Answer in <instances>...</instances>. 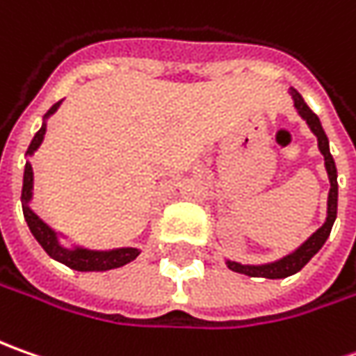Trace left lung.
<instances>
[{
    "mask_svg": "<svg viewBox=\"0 0 356 356\" xmlns=\"http://www.w3.org/2000/svg\"><path fill=\"white\" fill-rule=\"evenodd\" d=\"M291 95H293V103L297 113L301 117L307 120L309 129L313 130V134L317 136V143H319V150L325 156V168H327V174H329V182H331V190H329V200H327V220L311 238L301 243L293 253L281 257L273 264H266V266H241L238 261H226L227 267L232 271H238V273H243V275H250V277H267V280H281V277H289L297 273L299 269L307 266V261L319 252L323 248V243L327 241L329 234H331V227L335 224L337 218V196H339V186H337V168H335V160L329 152V140H327V134L321 127V120L319 117L311 111L307 106V103L303 101V97L297 92L295 89H291Z\"/></svg>",
    "mask_w": 356,
    "mask_h": 356,
    "instance_id": "obj_1",
    "label": "left lung"
}]
</instances>
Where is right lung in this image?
<instances>
[{"instance_id": "1", "label": "right lung", "mask_w": 356, "mask_h": 356, "mask_svg": "<svg viewBox=\"0 0 356 356\" xmlns=\"http://www.w3.org/2000/svg\"><path fill=\"white\" fill-rule=\"evenodd\" d=\"M59 103H55L47 111V115H53L57 108H59ZM43 136H45V122L43 127L37 130V134L33 136V140L27 148V156H31L35 150L41 146L43 143ZM31 194H33V168L29 162H25V172H23V190H21V202H23V216H25V222L31 229V234L35 236V239L41 243V248L57 261H61L67 267L71 269H76V271H106V269H117V267H122L130 264L132 259L138 257V250L136 248H120V250H111V252H92V250H85V248H63L59 243V238L57 234L51 229V227L37 216V213L29 208V200H31Z\"/></svg>"}]
</instances>
